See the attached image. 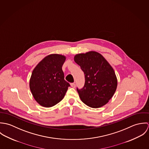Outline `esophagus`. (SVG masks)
I'll return each instance as SVG.
<instances>
[{
    "mask_svg": "<svg viewBox=\"0 0 149 149\" xmlns=\"http://www.w3.org/2000/svg\"><path fill=\"white\" fill-rule=\"evenodd\" d=\"M70 85H71L72 87L75 88V86H76V83H71Z\"/></svg>",
    "mask_w": 149,
    "mask_h": 149,
    "instance_id": "1",
    "label": "esophagus"
}]
</instances>
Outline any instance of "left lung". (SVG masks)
Wrapping results in <instances>:
<instances>
[{
    "label": "left lung",
    "mask_w": 149,
    "mask_h": 149,
    "mask_svg": "<svg viewBox=\"0 0 149 149\" xmlns=\"http://www.w3.org/2000/svg\"><path fill=\"white\" fill-rule=\"evenodd\" d=\"M74 61L80 66L85 76L84 86L81 89L77 88L82 102L95 108L105 105L113 96L117 87L113 68L96 52L77 54Z\"/></svg>",
    "instance_id": "obj_1"
}]
</instances>
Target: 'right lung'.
<instances>
[{
    "label": "right lung",
    "mask_w": 149,
    "mask_h": 149,
    "mask_svg": "<svg viewBox=\"0 0 149 149\" xmlns=\"http://www.w3.org/2000/svg\"><path fill=\"white\" fill-rule=\"evenodd\" d=\"M65 57L50 54L44 58L33 71L30 88L35 100L45 107L54 106L63 100L70 85L64 80L62 66Z\"/></svg>",
    "instance_id": "1"
}]
</instances>
